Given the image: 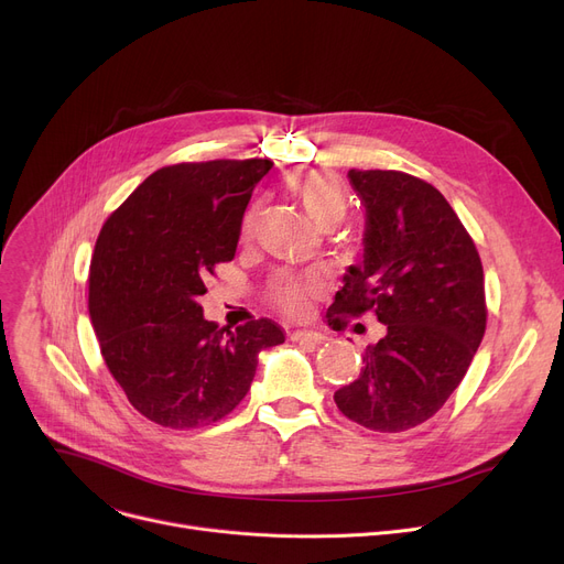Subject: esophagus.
Masks as SVG:
<instances>
[{
  "label": "esophagus",
  "mask_w": 564,
  "mask_h": 564,
  "mask_svg": "<svg viewBox=\"0 0 564 564\" xmlns=\"http://www.w3.org/2000/svg\"><path fill=\"white\" fill-rule=\"evenodd\" d=\"M290 340L300 343V345H311V347H315V345H322L324 340H327V336L319 334V332H292V334H290Z\"/></svg>",
  "instance_id": "obj_1"
}]
</instances>
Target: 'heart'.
<instances>
[{
	"mask_svg": "<svg viewBox=\"0 0 564 564\" xmlns=\"http://www.w3.org/2000/svg\"><path fill=\"white\" fill-rule=\"evenodd\" d=\"M292 192L304 205L308 217L322 226L334 228L340 224L347 215V194L340 181L332 173L311 171L292 181ZM260 210L247 213L242 221V240H249L256 230ZM317 292V281L311 276H297V274H279L267 290L270 302L288 317H306L311 313V302Z\"/></svg>",
	"mask_w": 564,
	"mask_h": 564,
	"instance_id": "1",
	"label": "heart"
}]
</instances>
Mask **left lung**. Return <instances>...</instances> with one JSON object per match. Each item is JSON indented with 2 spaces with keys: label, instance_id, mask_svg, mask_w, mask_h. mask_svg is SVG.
<instances>
[{
  "label": "left lung",
  "instance_id": "left-lung-1",
  "mask_svg": "<svg viewBox=\"0 0 564 564\" xmlns=\"http://www.w3.org/2000/svg\"><path fill=\"white\" fill-rule=\"evenodd\" d=\"M347 175L366 205V253L345 274L327 322L343 329L375 313L387 334L334 400L349 421L395 434L432 419L464 379L487 329L485 272L436 187L402 171Z\"/></svg>",
  "mask_w": 564,
  "mask_h": 564
}]
</instances>
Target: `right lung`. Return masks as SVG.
Instances as JSON below:
<instances>
[{"label":"right lung","instance_id":"add662e5","mask_svg":"<svg viewBox=\"0 0 564 564\" xmlns=\"http://www.w3.org/2000/svg\"><path fill=\"white\" fill-rule=\"evenodd\" d=\"M270 169L258 158L158 169L98 235L88 313L102 359L130 404L162 427L228 416L251 389L258 351L285 340L267 317L219 329L198 304L215 267L235 258L249 198Z\"/></svg>","mask_w":564,"mask_h":564}]
</instances>
